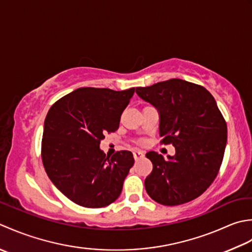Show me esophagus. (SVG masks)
<instances>
[{"mask_svg":"<svg viewBox=\"0 0 252 252\" xmlns=\"http://www.w3.org/2000/svg\"><path fill=\"white\" fill-rule=\"evenodd\" d=\"M143 157V152L140 151V150H135L133 151V158H136V160H138V158H140Z\"/></svg>","mask_w":252,"mask_h":252,"instance_id":"obj_1","label":"esophagus"}]
</instances>
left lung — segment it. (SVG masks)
<instances>
[{
  "label": "left lung",
  "instance_id": "8db88e82",
  "mask_svg": "<svg viewBox=\"0 0 252 252\" xmlns=\"http://www.w3.org/2000/svg\"><path fill=\"white\" fill-rule=\"evenodd\" d=\"M136 94L156 107L163 143H172L175 155L149 151L153 169L145 181L149 196L163 205H179L202 194L217 177L227 141V127L217 102L201 86L169 79Z\"/></svg>",
  "mask_w": 252,
  "mask_h": 252
}]
</instances>
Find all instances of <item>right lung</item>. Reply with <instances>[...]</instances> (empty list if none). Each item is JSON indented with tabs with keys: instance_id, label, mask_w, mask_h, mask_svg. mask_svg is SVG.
<instances>
[{
	"instance_id": "right-lung-1",
	"label": "right lung",
	"mask_w": 252,
	"mask_h": 252,
	"mask_svg": "<svg viewBox=\"0 0 252 252\" xmlns=\"http://www.w3.org/2000/svg\"><path fill=\"white\" fill-rule=\"evenodd\" d=\"M135 88H79L51 106L43 126L42 162L55 187L76 204L102 208L120 197L133 165L130 151L111 158L100 149L105 133L119 129Z\"/></svg>"
}]
</instances>
